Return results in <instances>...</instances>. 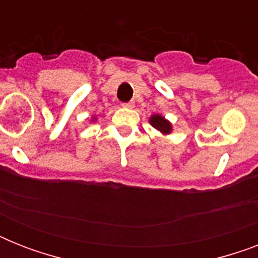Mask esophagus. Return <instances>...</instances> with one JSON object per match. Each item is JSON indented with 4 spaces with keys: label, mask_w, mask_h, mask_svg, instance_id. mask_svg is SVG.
<instances>
[{
    "label": "esophagus",
    "mask_w": 258,
    "mask_h": 258,
    "mask_svg": "<svg viewBox=\"0 0 258 258\" xmlns=\"http://www.w3.org/2000/svg\"><path fill=\"white\" fill-rule=\"evenodd\" d=\"M123 107H124V108H134V101H128V103H123Z\"/></svg>",
    "instance_id": "obj_1"
}]
</instances>
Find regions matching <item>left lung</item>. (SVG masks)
Wrapping results in <instances>:
<instances>
[{"instance_id":"obj_1","label":"left lung","mask_w":258,"mask_h":258,"mask_svg":"<svg viewBox=\"0 0 258 258\" xmlns=\"http://www.w3.org/2000/svg\"><path fill=\"white\" fill-rule=\"evenodd\" d=\"M149 121L154 128L158 130V131H159L161 134H163V135H169V134L172 131L171 123H170L166 117L159 115V113H154V115H151Z\"/></svg>"}]
</instances>
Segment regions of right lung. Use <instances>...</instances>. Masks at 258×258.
<instances>
[{"mask_svg":"<svg viewBox=\"0 0 258 258\" xmlns=\"http://www.w3.org/2000/svg\"><path fill=\"white\" fill-rule=\"evenodd\" d=\"M96 120V116H92V121H95Z\"/></svg>","mask_w":258,"mask_h":258,"instance_id":"add662e5","label":"right lung"}]
</instances>
